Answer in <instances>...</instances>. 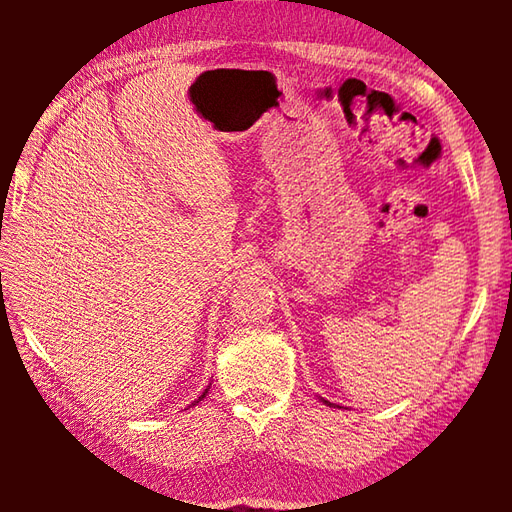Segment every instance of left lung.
<instances>
[{"label":"left lung","instance_id":"1","mask_svg":"<svg viewBox=\"0 0 512 512\" xmlns=\"http://www.w3.org/2000/svg\"><path fill=\"white\" fill-rule=\"evenodd\" d=\"M323 402H325V404H329V402H327V400H323ZM329 406H332V404H329Z\"/></svg>","mask_w":512,"mask_h":512}]
</instances>
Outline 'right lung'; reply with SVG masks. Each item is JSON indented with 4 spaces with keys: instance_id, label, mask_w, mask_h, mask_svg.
Instances as JSON below:
<instances>
[{
    "instance_id": "obj_1",
    "label": "right lung",
    "mask_w": 512,
    "mask_h": 512,
    "mask_svg": "<svg viewBox=\"0 0 512 512\" xmlns=\"http://www.w3.org/2000/svg\"><path fill=\"white\" fill-rule=\"evenodd\" d=\"M205 393H207V388H205ZM205 393H203V395H201V397H198V400H196V404H198V402H201V400H203V397H205Z\"/></svg>"
}]
</instances>
